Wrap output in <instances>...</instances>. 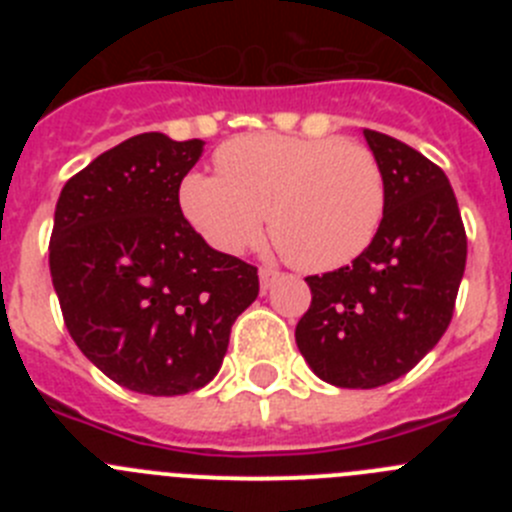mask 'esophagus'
I'll use <instances>...</instances> for the list:
<instances>
[{
    "label": "esophagus",
    "instance_id": "esophagus-1",
    "mask_svg": "<svg viewBox=\"0 0 512 512\" xmlns=\"http://www.w3.org/2000/svg\"><path fill=\"white\" fill-rule=\"evenodd\" d=\"M279 279H282V274H279V271H274V269H261L259 271V282H261V289H269V287H274V284L279 282Z\"/></svg>",
    "mask_w": 512,
    "mask_h": 512
}]
</instances>
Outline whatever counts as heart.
Returning <instances> with one entry per match:
<instances>
[{
	"instance_id": "obj_1",
	"label": "heart",
	"mask_w": 512,
	"mask_h": 512,
	"mask_svg": "<svg viewBox=\"0 0 512 512\" xmlns=\"http://www.w3.org/2000/svg\"><path fill=\"white\" fill-rule=\"evenodd\" d=\"M216 174L192 171L179 205L192 228L223 253L271 238L292 264L330 271L372 246L387 210V176L372 148L328 138L261 133L228 140Z\"/></svg>"
}]
</instances>
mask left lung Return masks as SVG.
Wrapping results in <instances>:
<instances>
[{
    "label": "left lung",
    "instance_id": "obj_1",
    "mask_svg": "<svg viewBox=\"0 0 512 512\" xmlns=\"http://www.w3.org/2000/svg\"><path fill=\"white\" fill-rule=\"evenodd\" d=\"M364 138L387 176L382 228L351 266L305 279L312 302L295 330L312 372L348 390L395 382L441 341L467 266V230L441 166L392 135Z\"/></svg>",
    "mask_w": 512,
    "mask_h": 512
}]
</instances>
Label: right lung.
<instances>
[{"label": "right lung", "mask_w": 512, "mask_h": 512, "mask_svg": "<svg viewBox=\"0 0 512 512\" xmlns=\"http://www.w3.org/2000/svg\"><path fill=\"white\" fill-rule=\"evenodd\" d=\"M202 140L143 133L104 151L61 189L51 277L79 351L120 387L171 397L217 374L259 269L187 223L179 184Z\"/></svg>", "instance_id": "1"}]
</instances>
